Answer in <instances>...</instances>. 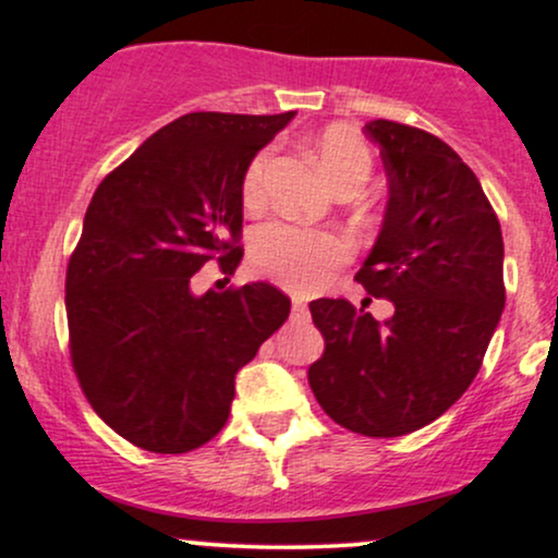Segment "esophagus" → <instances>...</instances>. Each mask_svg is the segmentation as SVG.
Masks as SVG:
<instances>
[{"label": "esophagus", "mask_w": 558, "mask_h": 558, "mask_svg": "<svg viewBox=\"0 0 558 558\" xmlns=\"http://www.w3.org/2000/svg\"><path fill=\"white\" fill-rule=\"evenodd\" d=\"M291 312H293V317H306V315H310V310H306L304 299H299V296H293Z\"/></svg>", "instance_id": "34e87169"}]
</instances>
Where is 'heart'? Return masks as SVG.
Listing matches in <instances>:
<instances>
[{
  "instance_id": "obj_1",
  "label": "heart",
  "mask_w": 558,
  "mask_h": 558,
  "mask_svg": "<svg viewBox=\"0 0 558 558\" xmlns=\"http://www.w3.org/2000/svg\"><path fill=\"white\" fill-rule=\"evenodd\" d=\"M319 170L325 172L332 189H362L373 172L369 146L345 131V128H325L312 141ZM267 155H259L243 175V202L257 204L265 185ZM252 265L254 270L275 280V283L293 288V291H315L330 278L338 265L349 259V246L343 239L319 230H304L288 222H267L252 235Z\"/></svg>"
}]
</instances>
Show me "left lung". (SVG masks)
Segmentation results:
<instances>
[{
  "label": "left lung",
  "mask_w": 558,
  "mask_h": 558,
  "mask_svg": "<svg viewBox=\"0 0 558 558\" xmlns=\"http://www.w3.org/2000/svg\"><path fill=\"white\" fill-rule=\"evenodd\" d=\"M388 204L356 280L393 301L383 323L345 299L312 301L325 338L310 386L330 420L396 438L438 420L475 380L501 319L504 239L477 175L420 128L373 120Z\"/></svg>",
  "instance_id": "left-lung-1"
}]
</instances>
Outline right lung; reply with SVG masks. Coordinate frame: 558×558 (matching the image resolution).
Returning <instances> with one entry per match:
<instances>
[{"mask_svg":"<svg viewBox=\"0 0 558 558\" xmlns=\"http://www.w3.org/2000/svg\"><path fill=\"white\" fill-rule=\"evenodd\" d=\"M296 112H191L94 191L68 265L70 360L94 412L133 446L185 453L228 422L235 373L288 319L270 283L196 296L243 257V175Z\"/></svg>","mask_w":558,"mask_h":558,"instance_id":"1","label":"right lung"}]
</instances>
